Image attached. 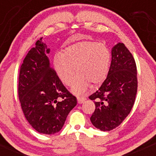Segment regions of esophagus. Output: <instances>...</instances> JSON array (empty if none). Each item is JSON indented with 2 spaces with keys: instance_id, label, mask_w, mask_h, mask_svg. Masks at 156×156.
<instances>
[{
  "instance_id": "esophagus-1",
  "label": "esophagus",
  "mask_w": 156,
  "mask_h": 156,
  "mask_svg": "<svg viewBox=\"0 0 156 156\" xmlns=\"http://www.w3.org/2000/svg\"><path fill=\"white\" fill-rule=\"evenodd\" d=\"M77 100H78V103H83V102L87 100V98H86L85 97H78V98H77Z\"/></svg>"
}]
</instances>
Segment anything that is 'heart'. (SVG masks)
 Returning <instances> with one entry per match:
<instances>
[{"label":"heart","mask_w":156,"mask_h":156,"mask_svg":"<svg viewBox=\"0 0 156 156\" xmlns=\"http://www.w3.org/2000/svg\"><path fill=\"white\" fill-rule=\"evenodd\" d=\"M111 53L104 44L82 41L65 48L62 55L54 57V67L63 83L69 86L78 74L73 90L80 93L88 84L98 85L105 79L109 71Z\"/></svg>","instance_id":"obj_1"}]
</instances>
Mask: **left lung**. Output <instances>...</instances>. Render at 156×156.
Wrapping results in <instances>:
<instances>
[{
  "mask_svg": "<svg viewBox=\"0 0 156 156\" xmlns=\"http://www.w3.org/2000/svg\"><path fill=\"white\" fill-rule=\"evenodd\" d=\"M107 78L99 89L89 96L95 110L90 119L95 128L109 131L117 128L133 108L137 92L136 64L123 43L113 48Z\"/></svg>",
  "mask_w": 156,
  "mask_h": 156,
  "instance_id": "left-lung-1",
  "label": "left lung"
}]
</instances>
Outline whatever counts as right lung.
<instances>
[{"label":"right lung","mask_w":156,"mask_h":156,"mask_svg":"<svg viewBox=\"0 0 156 156\" xmlns=\"http://www.w3.org/2000/svg\"><path fill=\"white\" fill-rule=\"evenodd\" d=\"M37 41L23 59L20 69L18 95L21 108L29 124L39 133L54 134L62 129L77 99L62 83L51 67L50 49Z\"/></svg>","instance_id":"obj_1"}]
</instances>
